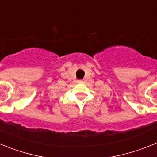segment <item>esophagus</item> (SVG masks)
I'll return each mask as SVG.
<instances>
[{
	"instance_id": "esophagus-1",
	"label": "esophagus",
	"mask_w": 157,
	"mask_h": 157,
	"mask_svg": "<svg viewBox=\"0 0 157 157\" xmlns=\"http://www.w3.org/2000/svg\"><path fill=\"white\" fill-rule=\"evenodd\" d=\"M78 82L82 83V82H83V81H82V80H78Z\"/></svg>"
}]
</instances>
